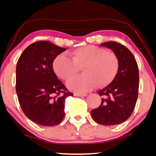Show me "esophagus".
I'll use <instances>...</instances> for the list:
<instances>
[{
    "label": "esophagus",
    "mask_w": 156,
    "mask_h": 156,
    "mask_svg": "<svg viewBox=\"0 0 156 156\" xmlns=\"http://www.w3.org/2000/svg\"><path fill=\"white\" fill-rule=\"evenodd\" d=\"M75 96H86L87 94H78V93H74Z\"/></svg>",
    "instance_id": "esophagus-1"
}]
</instances>
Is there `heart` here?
Masks as SVG:
<instances>
[{
  "instance_id": "b5f03b06",
  "label": "heart",
  "mask_w": 156,
  "mask_h": 156,
  "mask_svg": "<svg viewBox=\"0 0 156 156\" xmlns=\"http://www.w3.org/2000/svg\"><path fill=\"white\" fill-rule=\"evenodd\" d=\"M71 60L63 55L53 62V70L60 79L68 80L76 76L82 68L83 75L68 83L70 90L86 93L98 86H107L115 78L119 68L117 57L111 51L95 45H85L70 53Z\"/></svg>"
}]
</instances>
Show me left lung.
Wrapping results in <instances>:
<instances>
[{
	"label": "left lung",
	"instance_id": "1",
	"mask_svg": "<svg viewBox=\"0 0 156 156\" xmlns=\"http://www.w3.org/2000/svg\"><path fill=\"white\" fill-rule=\"evenodd\" d=\"M101 46L113 51L119 61V68L111 83L98 91L103 98L90 114L100 125H119L130 117L135 109L138 96V66L134 55L124 45L111 41L101 43Z\"/></svg>",
	"mask_w": 156,
	"mask_h": 156
}]
</instances>
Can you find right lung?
Returning <instances> with one entry per match:
<instances>
[{"mask_svg": "<svg viewBox=\"0 0 156 156\" xmlns=\"http://www.w3.org/2000/svg\"><path fill=\"white\" fill-rule=\"evenodd\" d=\"M47 41L27 47L16 65V90L23 113L37 125L55 126L65 116V101L73 96L53 70L56 57L66 51Z\"/></svg>", "mask_w": 156, "mask_h": 156, "instance_id": "obj_1", "label": "right lung"}]
</instances>
